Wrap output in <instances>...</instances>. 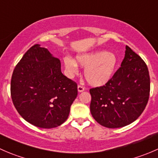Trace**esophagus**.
<instances>
[{"label": "esophagus", "mask_w": 158, "mask_h": 158, "mask_svg": "<svg viewBox=\"0 0 158 158\" xmlns=\"http://www.w3.org/2000/svg\"><path fill=\"white\" fill-rule=\"evenodd\" d=\"M84 90H85V87H84L83 85H78V91H79V92H83Z\"/></svg>", "instance_id": "34e87169"}]
</instances>
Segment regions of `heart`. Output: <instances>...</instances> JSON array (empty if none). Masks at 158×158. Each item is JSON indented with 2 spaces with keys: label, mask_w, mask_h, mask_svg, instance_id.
Masks as SVG:
<instances>
[{
  "label": "heart",
  "mask_w": 158,
  "mask_h": 158,
  "mask_svg": "<svg viewBox=\"0 0 158 158\" xmlns=\"http://www.w3.org/2000/svg\"><path fill=\"white\" fill-rule=\"evenodd\" d=\"M76 60L80 66L85 67L84 76L85 80L89 85L93 86H101L107 83L111 79L117 64L115 55L105 50L78 55ZM63 63L69 77H73L77 74L79 67L74 59L65 56Z\"/></svg>",
  "instance_id": "obj_1"
}]
</instances>
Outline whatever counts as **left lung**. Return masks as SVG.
<instances>
[{"label": "left lung", "instance_id": "8db88e82", "mask_svg": "<svg viewBox=\"0 0 158 158\" xmlns=\"http://www.w3.org/2000/svg\"><path fill=\"white\" fill-rule=\"evenodd\" d=\"M121 67L104 85L90 89V111L95 121L109 128L135 122L144 111L150 95V76L144 60L125 47Z\"/></svg>", "mask_w": 158, "mask_h": 158}]
</instances>
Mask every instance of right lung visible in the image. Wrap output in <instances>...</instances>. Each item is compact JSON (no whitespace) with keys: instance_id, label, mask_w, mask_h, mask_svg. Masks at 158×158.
Wrapping results in <instances>:
<instances>
[{"instance_id":"right-lung-1","label":"right lung","mask_w":158,"mask_h":158,"mask_svg":"<svg viewBox=\"0 0 158 158\" xmlns=\"http://www.w3.org/2000/svg\"><path fill=\"white\" fill-rule=\"evenodd\" d=\"M10 94L24 120L39 128H52L68 118L78 95L77 84L62 73L58 58L35 44L14 68Z\"/></svg>"}]
</instances>
